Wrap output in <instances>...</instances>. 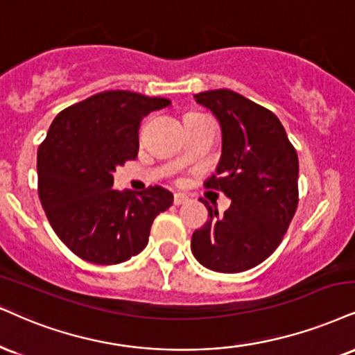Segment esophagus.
<instances>
[{
    "label": "esophagus",
    "mask_w": 355,
    "mask_h": 355,
    "mask_svg": "<svg viewBox=\"0 0 355 355\" xmlns=\"http://www.w3.org/2000/svg\"><path fill=\"white\" fill-rule=\"evenodd\" d=\"M187 200H189V198H187L186 194H181V192H176V194H174V204H176V205L186 204Z\"/></svg>",
    "instance_id": "34e87169"
}]
</instances>
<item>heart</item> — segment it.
<instances>
[{
	"label": "heart",
	"instance_id": "obj_1",
	"mask_svg": "<svg viewBox=\"0 0 355 355\" xmlns=\"http://www.w3.org/2000/svg\"><path fill=\"white\" fill-rule=\"evenodd\" d=\"M192 115H196V113H192ZM187 116H191V115H187Z\"/></svg>",
	"mask_w": 355,
	"mask_h": 355
}]
</instances>
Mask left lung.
Instances as JSON below:
<instances>
[{"label":"left lung","instance_id":"left-lung-1","mask_svg":"<svg viewBox=\"0 0 355 355\" xmlns=\"http://www.w3.org/2000/svg\"><path fill=\"white\" fill-rule=\"evenodd\" d=\"M222 128V156L204 186L232 199L218 217L207 200V222L191 250L205 268L240 273L277 250L298 207V155L273 112L227 89L200 92Z\"/></svg>","mask_w":355,"mask_h":355}]
</instances>
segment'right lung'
Here are the masks:
<instances>
[{"instance_id":"obj_1","label":"right lung","mask_w":355,"mask_h":355,"mask_svg":"<svg viewBox=\"0 0 355 355\" xmlns=\"http://www.w3.org/2000/svg\"><path fill=\"white\" fill-rule=\"evenodd\" d=\"M171 102L108 90L65 108L37 150V191L47 220L71 252L97 265H116L148 245L157 214L173 204L161 186L113 189V173L138 155L143 116Z\"/></svg>"}]
</instances>
